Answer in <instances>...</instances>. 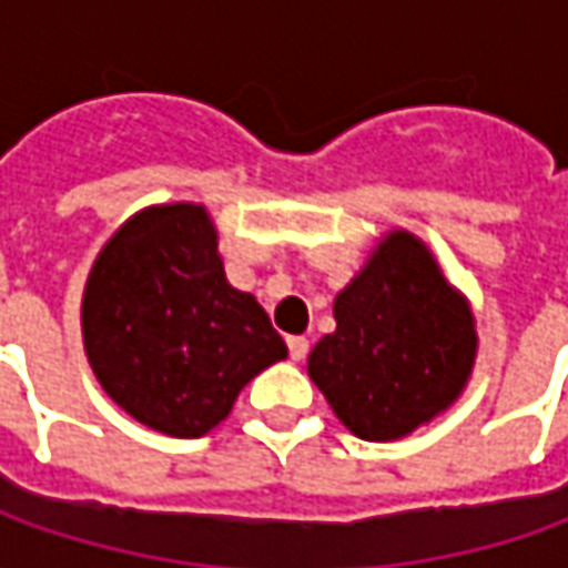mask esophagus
<instances>
[{"instance_id":"34e87169","label":"esophagus","mask_w":568,"mask_h":568,"mask_svg":"<svg viewBox=\"0 0 568 568\" xmlns=\"http://www.w3.org/2000/svg\"><path fill=\"white\" fill-rule=\"evenodd\" d=\"M287 349H291L293 362H303L308 355V339L306 336H287Z\"/></svg>"}]
</instances>
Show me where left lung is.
Wrapping results in <instances>:
<instances>
[{
  "label": "left lung",
  "mask_w": 568,
  "mask_h": 568,
  "mask_svg": "<svg viewBox=\"0 0 568 568\" xmlns=\"http://www.w3.org/2000/svg\"><path fill=\"white\" fill-rule=\"evenodd\" d=\"M336 331L308 377L358 439L393 442L455 405L476 362V318L429 246L389 232L334 300Z\"/></svg>",
  "instance_id": "left-lung-1"
}]
</instances>
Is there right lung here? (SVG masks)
<instances>
[{"mask_svg":"<svg viewBox=\"0 0 568 568\" xmlns=\"http://www.w3.org/2000/svg\"><path fill=\"white\" fill-rule=\"evenodd\" d=\"M98 383L139 424L175 439L219 426L287 346L253 293L234 291L201 203H160L101 246L82 291Z\"/></svg>","mask_w":568,"mask_h":568,"instance_id":"1","label":"right lung"}]
</instances>
